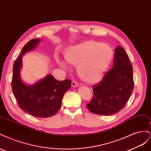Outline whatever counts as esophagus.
<instances>
[{
    "mask_svg": "<svg viewBox=\"0 0 151 151\" xmlns=\"http://www.w3.org/2000/svg\"><path fill=\"white\" fill-rule=\"evenodd\" d=\"M79 86V84L77 83V82H76L75 81H73L72 82V87H77V86Z\"/></svg>",
    "mask_w": 151,
    "mask_h": 151,
    "instance_id": "obj_1",
    "label": "esophagus"
}]
</instances>
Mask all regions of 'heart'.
<instances>
[{"mask_svg": "<svg viewBox=\"0 0 151 151\" xmlns=\"http://www.w3.org/2000/svg\"><path fill=\"white\" fill-rule=\"evenodd\" d=\"M64 57L68 63L77 66L82 79L94 83L102 78L110 64L113 51L107 44L88 41L68 48ZM58 63L62 67H65L63 62L59 61Z\"/></svg>", "mask_w": 151, "mask_h": 151, "instance_id": "1", "label": "heart"}]
</instances>
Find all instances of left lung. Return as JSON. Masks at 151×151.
Segmentation results:
<instances>
[{"instance_id":"left-lung-1","label":"left lung","mask_w":151,"mask_h":151,"mask_svg":"<svg viewBox=\"0 0 151 151\" xmlns=\"http://www.w3.org/2000/svg\"><path fill=\"white\" fill-rule=\"evenodd\" d=\"M113 67L105 73L103 79L92 86L93 97L86 105L93 113L111 115L125 106L134 89L133 68L125 51L117 47Z\"/></svg>"}]
</instances>
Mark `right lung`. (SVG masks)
I'll use <instances>...</instances> for the list:
<instances>
[{
  "label": "right lung",
  "mask_w": 151,
  "mask_h": 151,
  "mask_svg": "<svg viewBox=\"0 0 151 151\" xmlns=\"http://www.w3.org/2000/svg\"><path fill=\"white\" fill-rule=\"evenodd\" d=\"M40 41L38 38L32 39L24 45L14 63L11 85L20 108L33 116L46 118L54 115L60 109L63 95L70 88L72 81L68 79L58 81L48 75L33 86H26L22 83L19 75L22 56L33 50Z\"/></svg>",
  "instance_id": "right-lung-1"
}]
</instances>
